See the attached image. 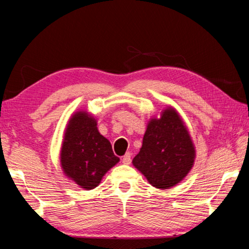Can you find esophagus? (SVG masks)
Masks as SVG:
<instances>
[{
	"instance_id": "obj_1",
	"label": "esophagus",
	"mask_w": 249,
	"mask_h": 249,
	"mask_svg": "<svg viewBox=\"0 0 249 249\" xmlns=\"http://www.w3.org/2000/svg\"><path fill=\"white\" fill-rule=\"evenodd\" d=\"M131 153H126L125 155L123 156V159H122V163L125 164V165H129L131 164Z\"/></svg>"
}]
</instances>
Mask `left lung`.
Here are the masks:
<instances>
[{"mask_svg": "<svg viewBox=\"0 0 249 249\" xmlns=\"http://www.w3.org/2000/svg\"><path fill=\"white\" fill-rule=\"evenodd\" d=\"M195 159V145L183 118L167 106L160 117L149 118L143 145L132 163L152 186L168 189L187 176Z\"/></svg>", "mask_w": 249, "mask_h": 249, "instance_id": "8db88e82", "label": "left lung"}]
</instances>
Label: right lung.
<instances>
[{
    "label": "right lung",
    "instance_id": "obj_1",
    "mask_svg": "<svg viewBox=\"0 0 249 249\" xmlns=\"http://www.w3.org/2000/svg\"><path fill=\"white\" fill-rule=\"evenodd\" d=\"M60 161L65 176L85 191L100 185L103 176L120 161L109 141L98 132L97 120L88 110H76L63 136Z\"/></svg>",
    "mask_w": 249,
    "mask_h": 249
}]
</instances>
